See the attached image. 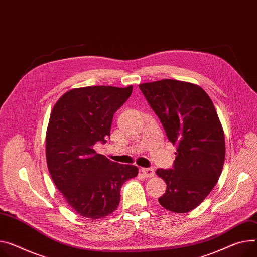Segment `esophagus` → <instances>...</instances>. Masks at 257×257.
Listing matches in <instances>:
<instances>
[{
    "label": "esophagus",
    "mask_w": 257,
    "mask_h": 257,
    "mask_svg": "<svg viewBox=\"0 0 257 257\" xmlns=\"http://www.w3.org/2000/svg\"><path fill=\"white\" fill-rule=\"evenodd\" d=\"M141 172L146 178H151V177L154 176V170L152 168H142Z\"/></svg>",
    "instance_id": "obj_1"
}]
</instances>
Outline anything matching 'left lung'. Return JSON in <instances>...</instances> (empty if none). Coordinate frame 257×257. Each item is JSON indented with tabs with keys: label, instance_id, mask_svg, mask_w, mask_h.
<instances>
[{
	"label": "left lung",
	"instance_id": "left-lung-1",
	"mask_svg": "<svg viewBox=\"0 0 257 257\" xmlns=\"http://www.w3.org/2000/svg\"><path fill=\"white\" fill-rule=\"evenodd\" d=\"M139 87L169 141L177 145L173 169L156 170L167 184L159 202L171 212L187 213L206 199L221 175L225 139L219 117L199 85L164 79Z\"/></svg>",
	"mask_w": 257,
	"mask_h": 257
}]
</instances>
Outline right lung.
Segmentation results:
<instances>
[{
    "mask_svg": "<svg viewBox=\"0 0 257 257\" xmlns=\"http://www.w3.org/2000/svg\"><path fill=\"white\" fill-rule=\"evenodd\" d=\"M133 86L74 88L55 103L46 131V161L53 183L80 216L98 219L119 205L123 183L138 168L108 160L94 151L107 142L114 113L132 94Z\"/></svg>",
    "mask_w": 257,
    "mask_h": 257,
    "instance_id": "obj_1",
    "label": "right lung"
}]
</instances>
